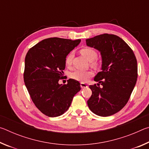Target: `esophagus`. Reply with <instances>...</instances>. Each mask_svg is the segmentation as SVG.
<instances>
[{"label":"esophagus","mask_w":149,"mask_h":149,"mask_svg":"<svg viewBox=\"0 0 149 149\" xmlns=\"http://www.w3.org/2000/svg\"><path fill=\"white\" fill-rule=\"evenodd\" d=\"M80 86L81 88H85V87H87V85L84 84V83H81L80 84Z\"/></svg>","instance_id":"esophagus-1"}]
</instances>
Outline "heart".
I'll use <instances>...</instances> for the list:
<instances>
[{
	"instance_id": "heart-1",
	"label": "heart",
	"mask_w": 149,
	"mask_h": 149,
	"mask_svg": "<svg viewBox=\"0 0 149 149\" xmlns=\"http://www.w3.org/2000/svg\"><path fill=\"white\" fill-rule=\"evenodd\" d=\"M80 53L90 62V64L93 67H96L98 65V62L96 58L97 57V52L92 48L85 47L80 50ZM74 58V53L72 52L67 55L65 59V63L68 66L72 65V60ZM93 76V72L92 71H84V70H75L70 74V77L72 79L79 81L81 82H86L91 77Z\"/></svg>"
}]
</instances>
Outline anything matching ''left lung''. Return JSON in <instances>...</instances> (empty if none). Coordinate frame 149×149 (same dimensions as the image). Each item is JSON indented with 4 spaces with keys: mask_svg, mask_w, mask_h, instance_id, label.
<instances>
[{
    "mask_svg": "<svg viewBox=\"0 0 149 149\" xmlns=\"http://www.w3.org/2000/svg\"><path fill=\"white\" fill-rule=\"evenodd\" d=\"M86 42L102 56V71L94 78L99 84L89 85L92 95L88 107L95 114L109 116L122 110L130 99L137 79V59L129 45L116 35H97Z\"/></svg>",
    "mask_w": 149,
    "mask_h": 149,
    "instance_id": "left-lung-1",
    "label": "left lung"
}]
</instances>
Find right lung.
<instances>
[{"mask_svg":"<svg viewBox=\"0 0 149 149\" xmlns=\"http://www.w3.org/2000/svg\"><path fill=\"white\" fill-rule=\"evenodd\" d=\"M80 39L52 37L43 39L30 49L25 58L24 79L30 97L38 109L49 117H56L68 109L81 87L77 81L64 79L65 59Z\"/></svg>","mask_w":149,"mask_h":149,"instance_id":"right-lung-1","label":"right lung"}]
</instances>
